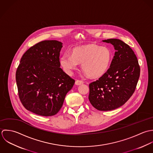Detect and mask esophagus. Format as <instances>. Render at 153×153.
<instances>
[{
    "instance_id": "esophagus-1",
    "label": "esophagus",
    "mask_w": 153,
    "mask_h": 153,
    "mask_svg": "<svg viewBox=\"0 0 153 153\" xmlns=\"http://www.w3.org/2000/svg\"><path fill=\"white\" fill-rule=\"evenodd\" d=\"M83 83V82L82 80H77L75 82V85H82Z\"/></svg>"
}]
</instances>
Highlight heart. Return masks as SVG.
Returning a JSON list of instances; mask_svg holds the SVG:
<instances>
[{
  "label": "heart",
  "instance_id": "1",
  "mask_svg": "<svg viewBox=\"0 0 153 153\" xmlns=\"http://www.w3.org/2000/svg\"><path fill=\"white\" fill-rule=\"evenodd\" d=\"M112 60V52L108 47L89 45L74 48L70 55L61 56L60 63L68 74H71L77 68L78 64H82L85 73L91 77L97 78L107 72Z\"/></svg>",
  "mask_w": 153,
  "mask_h": 153
}]
</instances>
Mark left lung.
<instances>
[{
  "label": "left lung",
  "mask_w": 153,
  "mask_h": 153,
  "mask_svg": "<svg viewBox=\"0 0 153 153\" xmlns=\"http://www.w3.org/2000/svg\"><path fill=\"white\" fill-rule=\"evenodd\" d=\"M116 50L107 72L89 85V100L99 111L115 109L124 105L135 90L140 74L137 58L130 47L118 39H108Z\"/></svg>",
  "instance_id": "8db88e82"
}]
</instances>
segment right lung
<instances>
[{"mask_svg":"<svg viewBox=\"0 0 153 153\" xmlns=\"http://www.w3.org/2000/svg\"><path fill=\"white\" fill-rule=\"evenodd\" d=\"M62 43L46 40L31 47L22 56L16 72L21 103L28 111L50 117L57 114L75 80L60 68Z\"/></svg>","mask_w":153,"mask_h":153,"instance_id":"add662e5","label":"right lung"}]
</instances>
